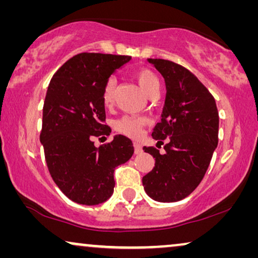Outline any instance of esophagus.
I'll return each mask as SVG.
<instances>
[{
    "mask_svg": "<svg viewBox=\"0 0 258 258\" xmlns=\"http://www.w3.org/2000/svg\"><path fill=\"white\" fill-rule=\"evenodd\" d=\"M134 149H135V154H141L142 153V147L139 142H134Z\"/></svg>",
    "mask_w": 258,
    "mask_h": 258,
    "instance_id": "34e87169",
    "label": "esophagus"
}]
</instances>
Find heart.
Returning <instances> with one entry per match:
<instances>
[{
    "label": "heart",
    "mask_w": 258,
    "mask_h": 258,
    "mask_svg": "<svg viewBox=\"0 0 258 258\" xmlns=\"http://www.w3.org/2000/svg\"><path fill=\"white\" fill-rule=\"evenodd\" d=\"M134 77L139 83L141 89L144 91V94L151 97L153 95L158 94L160 90V81L154 72L150 69L141 68L134 73ZM116 93V81L115 79H109L104 83L103 89H102L101 100L102 104L105 108H110L114 104ZM148 119L143 116H123L114 123V128L116 132L123 134V135L129 137H137L140 135L141 130L147 124Z\"/></svg>",
    "instance_id": "1"
}]
</instances>
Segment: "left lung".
Segmentation results:
<instances>
[{
    "instance_id": "obj_1",
    "label": "left lung",
    "mask_w": 258,
    "mask_h": 258,
    "mask_svg": "<svg viewBox=\"0 0 258 258\" xmlns=\"http://www.w3.org/2000/svg\"><path fill=\"white\" fill-rule=\"evenodd\" d=\"M165 82L161 122L151 134L165 153L143 147L155 167L143 176L147 195L157 202H177L202 181L218 143V111L209 90L184 67L168 59L148 58Z\"/></svg>"
}]
</instances>
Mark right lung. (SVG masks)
I'll return each mask as SVG.
<instances>
[{"instance_id":"obj_1","label":"right lung","mask_w":258,"mask_h":258,"mask_svg":"<svg viewBox=\"0 0 258 258\" xmlns=\"http://www.w3.org/2000/svg\"><path fill=\"white\" fill-rule=\"evenodd\" d=\"M132 57L82 52L52 76L43 105L40 141L56 185L84 206L103 203L114 192V171L134 154L132 140L114 136L96 148L94 137L109 135L101 94L116 69Z\"/></svg>"}]
</instances>
